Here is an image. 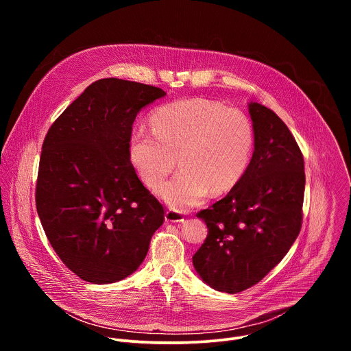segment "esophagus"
Wrapping results in <instances>:
<instances>
[{"mask_svg":"<svg viewBox=\"0 0 351 351\" xmlns=\"http://www.w3.org/2000/svg\"><path fill=\"white\" fill-rule=\"evenodd\" d=\"M165 221L172 222V223H180L184 221V217H183V214H180L176 210H168L165 213Z\"/></svg>","mask_w":351,"mask_h":351,"instance_id":"1","label":"esophagus"}]
</instances>
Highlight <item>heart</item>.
Segmentation results:
<instances>
[{
	"label": "heart",
	"instance_id": "1",
	"mask_svg": "<svg viewBox=\"0 0 351 351\" xmlns=\"http://www.w3.org/2000/svg\"><path fill=\"white\" fill-rule=\"evenodd\" d=\"M153 130L132 132L130 160L143 180L157 187L182 165L158 194L171 207L186 211L198 206L210 190L232 189L245 173L254 152V128L237 108L206 98H186L160 107Z\"/></svg>",
	"mask_w": 351,
	"mask_h": 351
}]
</instances>
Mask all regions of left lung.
Wrapping results in <instances>:
<instances>
[{
	"instance_id": "left-lung-1",
	"label": "left lung",
	"mask_w": 351,
	"mask_h": 351,
	"mask_svg": "<svg viewBox=\"0 0 351 351\" xmlns=\"http://www.w3.org/2000/svg\"><path fill=\"white\" fill-rule=\"evenodd\" d=\"M254 153L237 184L197 214L208 228L193 265L207 285L239 293L258 283L289 252L303 222L304 158L285 122L250 103Z\"/></svg>"
}]
</instances>
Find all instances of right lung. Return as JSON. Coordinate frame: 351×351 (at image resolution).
I'll return each mask as SVG.
<instances>
[{
  "instance_id": "obj_1",
  "label": "right lung",
  "mask_w": 351,
  "mask_h": 351,
  "mask_svg": "<svg viewBox=\"0 0 351 351\" xmlns=\"http://www.w3.org/2000/svg\"><path fill=\"white\" fill-rule=\"evenodd\" d=\"M165 94L99 79L47 132L37 214L54 252L86 282L107 285L133 274L164 222V207L137 178L129 145L138 111Z\"/></svg>"
}]
</instances>
